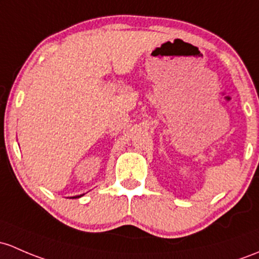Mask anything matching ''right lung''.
Returning <instances> with one entry per match:
<instances>
[{
    "label": "right lung",
    "mask_w": 259,
    "mask_h": 259,
    "mask_svg": "<svg viewBox=\"0 0 259 259\" xmlns=\"http://www.w3.org/2000/svg\"><path fill=\"white\" fill-rule=\"evenodd\" d=\"M81 196L83 195H78V196H74V197H70V198H79V197H81Z\"/></svg>",
    "instance_id": "add662e5"
}]
</instances>
